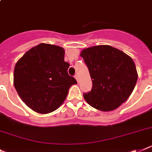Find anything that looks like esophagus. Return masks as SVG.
Here are the masks:
<instances>
[{
    "label": "esophagus",
    "instance_id": "1",
    "mask_svg": "<svg viewBox=\"0 0 152 152\" xmlns=\"http://www.w3.org/2000/svg\"><path fill=\"white\" fill-rule=\"evenodd\" d=\"M75 78H76V80H77V82H79V81H80V77H79L78 75H75Z\"/></svg>",
    "mask_w": 152,
    "mask_h": 152
}]
</instances>
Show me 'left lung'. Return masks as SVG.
<instances>
[{
	"label": "left lung",
	"mask_w": 152,
	"mask_h": 152,
	"mask_svg": "<svg viewBox=\"0 0 152 152\" xmlns=\"http://www.w3.org/2000/svg\"><path fill=\"white\" fill-rule=\"evenodd\" d=\"M87 65L92 88L83 96L88 103L101 111H111L126 101L137 81L132 58L108 45L85 49L81 53Z\"/></svg>",
	"instance_id": "obj_1"
}]
</instances>
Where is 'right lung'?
I'll list each match as a JSON object with an SVG mask.
<instances>
[{
  "mask_svg": "<svg viewBox=\"0 0 152 152\" xmlns=\"http://www.w3.org/2000/svg\"><path fill=\"white\" fill-rule=\"evenodd\" d=\"M64 50L40 43L23 55L14 71V85L26 106L39 113H49L64 102L77 81L67 73Z\"/></svg>",
  "mask_w": 152,
  "mask_h": 152,
  "instance_id": "1",
  "label": "right lung"
}]
</instances>
